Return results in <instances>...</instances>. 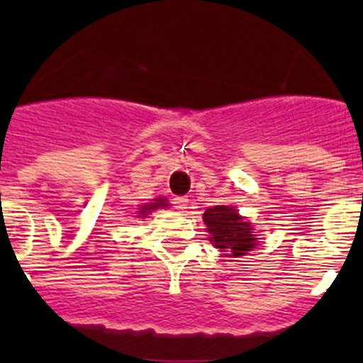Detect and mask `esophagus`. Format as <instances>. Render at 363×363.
<instances>
[{
	"mask_svg": "<svg viewBox=\"0 0 363 363\" xmlns=\"http://www.w3.org/2000/svg\"><path fill=\"white\" fill-rule=\"evenodd\" d=\"M174 207L177 208V211L184 212L186 208H188V199H186V196H177V199H174Z\"/></svg>",
	"mask_w": 363,
	"mask_h": 363,
	"instance_id": "34e87169",
	"label": "esophagus"
}]
</instances>
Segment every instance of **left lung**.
Returning <instances> with one entry per match:
<instances>
[{
    "label": "left lung",
    "mask_w": 363,
    "mask_h": 363,
    "mask_svg": "<svg viewBox=\"0 0 363 363\" xmlns=\"http://www.w3.org/2000/svg\"><path fill=\"white\" fill-rule=\"evenodd\" d=\"M203 223L207 225V232L211 233V242L219 251L226 252V256L239 258L256 246L251 223L244 221L233 207H208L203 214Z\"/></svg>",
    "instance_id": "8db88e82"
}]
</instances>
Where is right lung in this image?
<instances>
[{"mask_svg":"<svg viewBox=\"0 0 363 363\" xmlns=\"http://www.w3.org/2000/svg\"><path fill=\"white\" fill-rule=\"evenodd\" d=\"M160 207H167V200L164 199H156L155 203H147V205H142V211H140V218H145V214H149V212H152L155 208H160Z\"/></svg>","mask_w":363,"mask_h":363,"instance_id":"1","label":"right lung"}]
</instances>
